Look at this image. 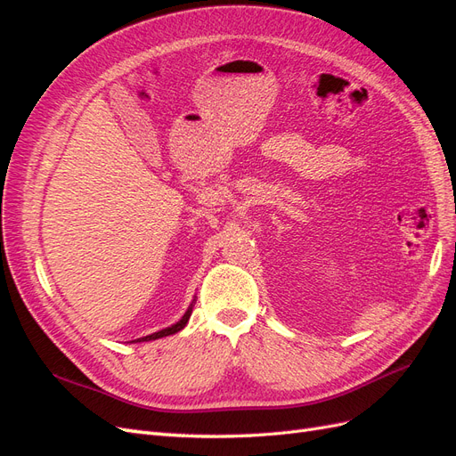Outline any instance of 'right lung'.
<instances>
[{
  "instance_id": "add662e5",
  "label": "right lung",
  "mask_w": 456,
  "mask_h": 456,
  "mask_svg": "<svg viewBox=\"0 0 456 456\" xmlns=\"http://www.w3.org/2000/svg\"><path fill=\"white\" fill-rule=\"evenodd\" d=\"M191 308H194V305H190V308L186 310V314H184V315L181 317V320H178L175 325H171V327H165V329L158 330V333H154V335H148V337H142V338H136V342L156 340V338H161V337H169V335H175V333H178V330H181V329H184V327H186V323H188V320H190V315H191Z\"/></svg>"
}]
</instances>
